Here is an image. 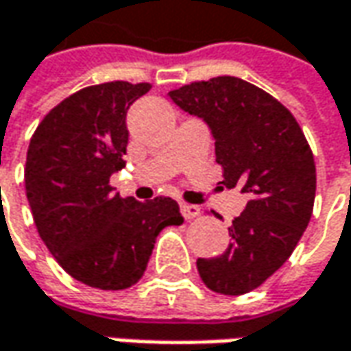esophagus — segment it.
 I'll return each instance as SVG.
<instances>
[{"instance_id":"1","label":"esophagus","mask_w":351,"mask_h":351,"mask_svg":"<svg viewBox=\"0 0 351 351\" xmlns=\"http://www.w3.org/2000/svg\"><path fill=\"white\" fill-rule=\"evenodd\" d=\"M182 215L187 219V221H191V219H195L201 215V207H197V205H189V203H182Z\"/></svg>"}]
</instances>
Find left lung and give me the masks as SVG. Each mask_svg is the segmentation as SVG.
<instances>
[{"label": "left lung", "instance_id": "obj_1", "mask_svg": "<svg viewBox=\"0 0 351 351\" xmlns=\"http://www.w3.org/2000/svg\"><path fill=\"white\" fill-rule=\"evenodd\" d=\"M169 97L207 123L223 183L248 195L228 228V248L199 258L197 271L215 293H250L289 260L311 221L317 191L311 146L287 107L240 77L193 82Z\"/></svg>", "mask_w": 351, "mask_h": 351}]
</instances>
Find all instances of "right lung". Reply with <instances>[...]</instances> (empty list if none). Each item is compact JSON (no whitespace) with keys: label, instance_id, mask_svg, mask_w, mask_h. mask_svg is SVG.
Segmentation results:
<instances>
[{"label":"right lung","instance_id":"1","mask_svg":"<svg viewBox=\"0 0 351 351\" xmlns=\"http://www.w3.org/2000/svg\"><path fill=\"white\" fill-rule=\"evenodd\" d=\"M150 88L107 82L75 91L40 121L27 150L25 189L36 230L64 271L95 289L134 285L156 236L183 223L173 199H123L109 183L125 168L128 107Z\"/></svg>","mask_w":351,"mask_h":351}]
</instances>
